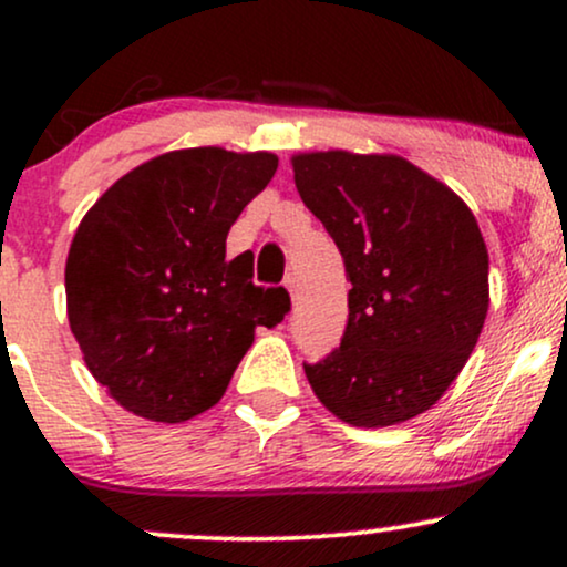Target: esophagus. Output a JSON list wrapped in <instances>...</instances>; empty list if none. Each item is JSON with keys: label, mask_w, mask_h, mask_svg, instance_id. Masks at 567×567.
Here are the masks:
<instances>
[{"label": "esophagus", "mask_w": 567, "mask_h": 567, "mask_svg": "<svg viewBox=\"0 0 567 567\" xmlns=\"http://www.w3.org/2000/svg\"><path fill=\"white\" fill-rule=\"evenodd\" d=\"M285 288L290 290V296H296V290H298V277H296V275L285 277Z\"/></svg>", "instance_id": "esophagus-1"}]
</instances>
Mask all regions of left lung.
Segmentation results:
<instances>
[{
	"label": "left lung",
	"mask_w": 567,
	"mask_h": 567,
	"mask_svg": "<svg viewBox=\"0 0 567 567\" xmlns=\"http://www.w3.org/2000/svg\"><path fill=\"white\" fill-rule=\"evenodd\" d=\"M303 205L347 266V333L303 365L317 400L351 426L381 429L447 392L483 333L487 247L466 202L396 154H292Z\"/></svg>",
	"instance_id": "left-lung-1"
}]
</instances>
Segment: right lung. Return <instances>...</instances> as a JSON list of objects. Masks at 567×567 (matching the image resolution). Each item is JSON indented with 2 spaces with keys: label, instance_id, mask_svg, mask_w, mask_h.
<instances>
[{
  "label": "right lung",
  "instance_id": "right-lung-1",
  "mask_svg": "<svg viewBox=\"0 0 567 567\" xmlns=\"http://www.w3.org/2000/svg\"><path fill=\"white\" fill-rule=\"evenodd\" d=\"M277 154L178 148L122 175L84 213L66 311L84 365L130 413L181 424L224 396L258 324L290 309L256 288L226 234L277 173Z\"/></svg>",
  "mask_w": 567,
  "mask_h": 567
}]
</instances>
